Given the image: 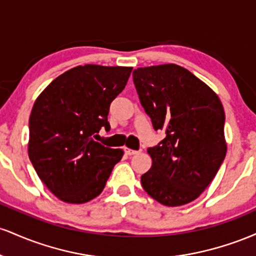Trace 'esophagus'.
I'll return each instance as SVG.
<instances>
[{
  "label": "esophagus",
  "mask_w": 256,
  "mask_h": 256,
  "mask_svg": "<svg viewBox=\"0 0 256 256\" xmlns=\"http://www.w3.org/2000/svg\"><path fill=\"white\" fill-rule=\"evenodd\" d=\"M124 150L126 155H134L138 152L137 150H134V149H130V148H124Z\"/></svg>",
  "instance_id": "esophagus-1"
}]
</instances>
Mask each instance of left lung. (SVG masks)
Masks as SVG:
<instances>
[{
    "mask_svg": "<svg viewBox=\"0 0 256 256\" xmlns=\"http://www.w3.org/2000/svg\"><path fill=\"white\" fill-rule=\"evenodd\" d=\"M134 83L152 128L166 137L148 148L152 164L140 177L161 204L194 201L216 177L226 155L225 113L216 94L174 64L134 70Z\"/></svg>",
    "mask_w": 256,
    "mask_h": 256,
    "instance_id": "left-lung-1",
    "label": "left lung"
}]
</instances>
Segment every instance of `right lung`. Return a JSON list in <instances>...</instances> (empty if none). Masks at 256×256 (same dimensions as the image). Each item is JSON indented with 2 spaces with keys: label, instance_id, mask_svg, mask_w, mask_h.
<instances>
[{
  "label": "right lung",
  "instance_id": "add662e5",
  "mask_svg": "<svg viewBox=\"0 0 256 256\" xmlns=\"http://www.w3.org/2000/svg\"><path fill=\"white\" fill-rule=\"evenodd\" d=\"M132 67L84 64L55 78L32 107L28 158L38 177L67 204H85L104 189L124 152L98 142L108 112Z\"/></svg>",
  "mask_w": 256,
  "mask_h": 256
}]
</instances>
